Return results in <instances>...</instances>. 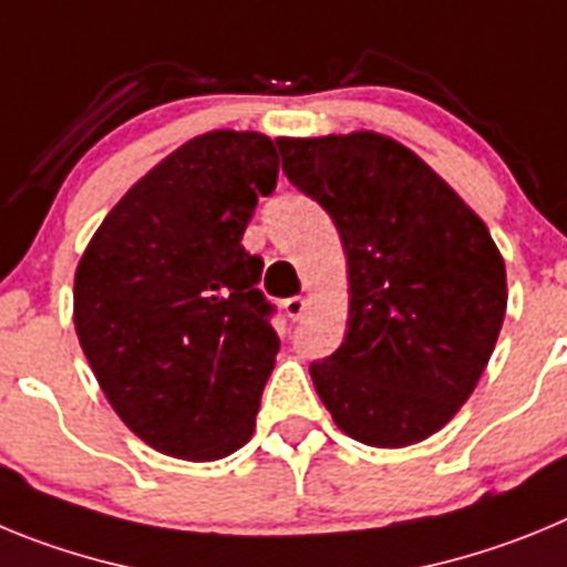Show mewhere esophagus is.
I'll return each instance as SVG.
<instances>
[{"instance_id": "esophagus-1", "label": "esophagus", "mask_w": 567, "mask_h": 567, "mask_svg": "<svg viewBox=\"0 0 567 567\" xmlns=\"http://www.w3.org/2000/svg\"><path fill=\"white\" fill-rule=\"evenodd\" d=\"M284 312H287V318L300 320V315L307 312V298H300V295H295V298H287V300H284Z\"/></svg>"}]
</instances>
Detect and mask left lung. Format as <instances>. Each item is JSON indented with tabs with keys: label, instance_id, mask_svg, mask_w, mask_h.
Listing matches in <instances>:
<instances>
[{
	"label": "left lung",
	"instance_id": "obj_1",
	"mask_svg": "<svg viewBox=\"0 0 567 567\" xmlns=\"http://www.w3.org/2000/svg\"><path fill=\"white\" fill-rule=\"evenodd\" d=\"M289 182L327 209L349 267V329L309 374L349 437L400 449L474 392L503 329L505 264L423 158L378 133L280 138Z\"/></svg>",
	"mask_w": 567,
	"mask_h": 567
}]
</instances>
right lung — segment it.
<instances>
[{
    "mask_svg": "<svg viewBox=\"0 0 567 567\" xmlns=\"http://www.w3.org/2000/svg\"><path fill=\"white\" fill-rule=\"evenodd\" d=\"M278 147L215 130L150 169L110 209L76 269V334L115 414L147 445L221 460L252 437L280 340L240 244Z\"/></svg>",
    "mask_w": 567,
    "mask_h": 567,
    "instance_id": "add662e5",
    "label": "right lung"
}]
</instances>
